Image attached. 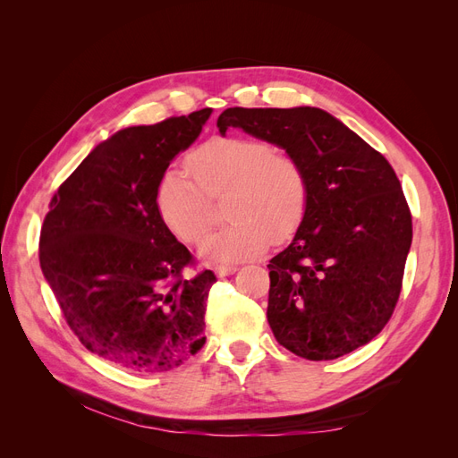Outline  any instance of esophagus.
Returning <instances> with one entry per match:
<instances>
[{"mask_svg": "<svg viewBox=\"0 0 458 458\" xmlns=\"http://www.w3.org/2000/svg\"><path fill=\"white\" fill-rule=\"evenodd\" d=\"M214 271H216V275L219 276V279H224V276H229V275H233L234 271H237V267H233V266H217V267H214Z\"/></svg>", "mask_w": 458, "mask_h": 458, "instance_id": "1", "label": "esophagus"}]
</instances>
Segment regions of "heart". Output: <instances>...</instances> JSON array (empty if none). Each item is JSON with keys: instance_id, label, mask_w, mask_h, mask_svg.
Segmentation results:
<instances>
[{"instance_id": "b5f03b06", "label": "heart", "mask_w": 458, "mask_h": 458, "mask_svg": "<svg viewBox=\"0 0 458 458\" xmlns=\"http://www.w3.org/2000/svg\"><path fill=\"white\" fill-rule=\"evenodd\" d=\"M183 168L165 170L157 191L162 221L177 239L199 242L212 225L208 195L231 189L227 227L200 244V258L234 263L263 254L273 242L293 237L308 208V177L300 162L279 155L269 143L225 137L200 145Z\"/></svg>"}]
</instances>
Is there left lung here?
I'll use <instances>...</instances> for the list:
<instances>
[{
	"mask_svg": "<svg viewBox=\"0 0 458 458\" xmlns=\"http://www.w3.org/2000/svg\"><path fill=\"white\" fill-rule=\"evenodd\" d=\"M217 128L283 148L308 177L306 216L267 266V321L276 342L310 361L369 344L394 313L412 241L390 162L317 106H234L219 114Z\"/></svg>",
	"mask_w": 458,
	"mask_h": 458,
	"instance_id": "obj_1",
	"label": "left lung"
}]
</instances>
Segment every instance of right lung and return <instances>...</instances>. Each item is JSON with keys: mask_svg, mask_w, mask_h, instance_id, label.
Instances as JSON below:
<instances>
[{"mask_svg": "<svg viewBox=\"0 0 458 458\" xmlns=\"http://www.w3.org/2000/svg\"><path fill=\"white\" fill-rule=\"evenodd\" d=\"M210 114L116 131L55 192L41 227L39 266L68 327L91 353L131 372L179 367L206 342L216 275L182 279L191 254L162 221L157 191Z\"/></svg>", "mask_w": 458, "mask_h": 458, "instance_id": "obj_1", "label": "right lung"}]
</instances>
